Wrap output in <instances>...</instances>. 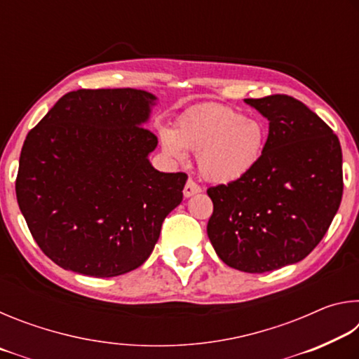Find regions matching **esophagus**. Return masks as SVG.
Returning <instances> with one entry per match:
<instances>
[{
  "label": "esophagus",
  "instance_id": "obj_1",
  "mask_svg": "<svg viewBox=\"0 0 359 359\" xmlns=\"http://www.w3.org/2000/svg\"><path fill=\"white\" fill-rule=\"evenodd\" d=\"M199 191H201V187H199L194 180L188 179L185 187H184V196L185 198H190V196H193V194H196Z\"/></svg>",
  "mask_w": 359,
  "mask_h": 359
}]
</instances>
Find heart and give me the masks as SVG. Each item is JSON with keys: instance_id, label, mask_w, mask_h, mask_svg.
I'll return each instance as SVG.
<instances>
[{"instance_id": "heart-1", "label": "heart", "mask_w": 359, "mask_h": 359, "mask_svg": "<svg viewBox=\"0 0 359 359\" xmlns=\"http://www.w3.org/2000/svg\"><path fill=\"white\" fill-rule=\"evenodd\" d=\"M160 141L174 161L187 160V149L198 154L199 171L215 184L247 177L263 158L267 128L263 121L233 107L204 104L182 115L177 128H161Z\"/></svg>"}]
</instances>
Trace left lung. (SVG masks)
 <instances>
[{
    "instance_id": "8db88e82",
    "label": "left lung",
    "mask_w": 359,
    "mask_h": 359,
    "mask_svg": "<svg viewBox=\"0 0 359 359\" xmlns=\"http://www.w3.org/2000/svg\"><path fill=\"white\" fill-rule=\"evenodd\" d=\"M269 120L263 158L252 174L208 190V236L224 264L263 274L297 263L323 239L342 201L339 137L299 100H245Z\"/></svg>"
}]
</instances>
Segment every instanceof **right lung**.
Wrapping results in <instances>:
<instances>
[{
  "label": "right lung",
  "mask_w": 359,
  "mask_h": 359,
  "mask_svg": "<svg viewBox=\"0 0 359 359\" xmlns=\"http://www.w3.org/2000/svg\"><path fill=\"white\" fill-rule=\"evenodd\" d=\"M156 98L144 90H76L23 142L17 203L46 257L63 269L115 277L141 266L166 215L182 203L185 172H160L144 128Z\"/></svg>",
  "instance_id": "add662e5"
}]
</instances>
